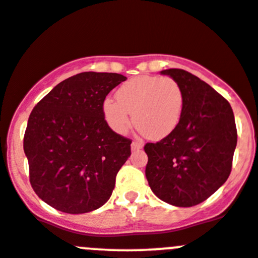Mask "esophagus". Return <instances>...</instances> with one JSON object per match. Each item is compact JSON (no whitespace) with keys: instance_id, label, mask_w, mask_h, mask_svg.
I'll return each mask as SVG.
<instances>
[{"instance_id":"1","label":"esophagus","mask_w":258,"mask_h":258,"mask_svg":"<svg viewBox=\"0 0 258 258\" xmlns=\"http://www.w3.org/2000/svg\"><path fill=\"white\" fill-rule=\"evenodd\" d=\"M131 148H132V151L141 150V148H143V142L141 140H138V138H136V140H135L134 142H132Z\"/></svg>"}]
</instances>
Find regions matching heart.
Returning a JSON list of instances; mask_svg holds the SVG:
<instances>
[{"label": "heart", "instance_id": "obj_1", "mask_svg": "<svg viewBox=\"0 0 258 258\" xmlns=\"http://www.w3.org/2000/svg\"><path fill=\"white\" fill-rule=\"evenodd\" d=\"M116 102L105 100L102 113L116 134H124L132 120L141 134L151 140H161L172 134L180 121L183 93L172 78L136 77L121 85Z\"/></svg>", "mask_w": 258, "mask_h": 258}]
</instances>
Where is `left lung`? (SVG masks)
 Wrapping results in <instances>:
<instances>
[{
	"instance_id": "1",
	"label": "left lung",
	"mask_w": 258,
	"mask_h": 258,
	"mask_svg": "<svg viewBox=\"0 0 258 258\" xmlns=\"http://www.w3.org/2000/svg\"><path fill=\"white\" fill-rule=\"evenodd\" d=\"M183 93L180 121L172 134L146 143V178L152 191L170 205L200 204L229 178L237 143L229 101L183 69L162 70Z\"/></svg>"
}]
</instances>
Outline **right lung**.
I'll list each match as a JSON object with an SVG mask.
<instances>
[{"label": "right lung", "mask_w": 258, "mask_h": 258, "mask_svg": "<svg viewBox=\"0 0 258 258\" xmlns=\"http://www.w3.org/2000/svg\"><path fill=\"white\" fill-rule=\"evenodd\" d=\"M126 79L116 73H80L59 83L29 115L23 140L29 181L51 208L84 214L110 199L132 141L110 128L102 105Z\"/></svg>", "instance_id": "add662e5"}]
</instances>
